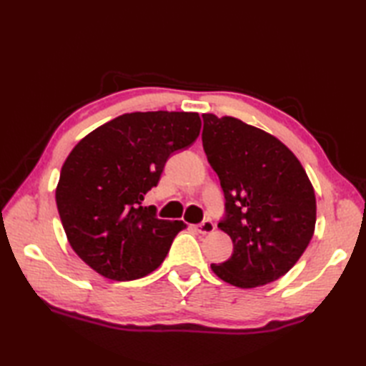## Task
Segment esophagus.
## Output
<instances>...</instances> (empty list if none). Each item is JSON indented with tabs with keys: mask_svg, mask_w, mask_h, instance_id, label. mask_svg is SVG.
Instances as JSON below:
<instances>
[{
	"mask_svg": "<svg viewBox=\"0 0 366 366\" xmlns=\"http://www.w3.org/2000/svg\"><path fill=\"white\" fill-rule=\"evenodd\" d=\"M197 229L201 232V234H211V232L215 231V224L212 220H204L201 222L199 224H197Z\"/></svg>",
	"mask_w": 366,
	"mask_h": 366,
	"instance_id": "34e87169",
	"label": "esophagus"
}]
</instances>
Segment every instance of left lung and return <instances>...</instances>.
<instances>
[{
    "mask_svg": "<svg viewBox=\"0 0 366 366\" xmlns=\"http://www.w3.org/2000/svg\"><path fill=\"white\" fill-rule=\"evenodd\" d=\"M203 147L220 179L234 252L214 274L237 287L275 282L313 237L316 197L302 163L278 138L232 116L203 114Z\"/></svg>",
    "mask_w": 366,
    "mask_h": 366,
    "instance_id": "obj_1",
    "label": "left lung"
}]
</instances>
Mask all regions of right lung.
<instances>
[{
    "mask_svg": "<svg viewBox=\"0 0 366 366\" xmlns=\"http://www.w3.org/2000/svg\"><path fill=\"white\" fill-rule=\"evenodd\" d=\"M198 113L121 114L81 138L61 168L56 206L74 252L105 278L130 282L165 259L181 220L142 206L174 151L199 135Z\"/></svg>",
    "mask_w": 366,
    "mask_h": 366,
    "instance_id": "right-lung-1",
    "label": "right lung"
}]
</instances>
